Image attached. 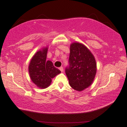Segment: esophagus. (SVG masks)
Wrapping results in <instances>:
<instances>
[{
	"instance_id": "esophagus-1",
	"label": "esophagus",
	"mask_w": 127,
	"mask_h": 127,
	"mask_svg": "<svg viewBox=\"0 0 127 127\" xmlns=\"http://www.w3.org/2000/svg\"><path fill=\"white\" fill-rule=\"evenodd\" d=\"M59 70H60L62 72H63V70H63V67H60V68H59Z\"/></svg>"
}]
</instances>
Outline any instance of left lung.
Instances as JSON below:
<instances>
[{
	"label": "left lung",
	"instance_id": "1",
	"mask_svg": "<svg viewBox=\"0 0 127 127\" xmlns=\"http://www.w3.org/2000/svg\"><path fill=\"white\" fill-rule=\"evenodd\" d=\"M68 62L65 71L71 87L78 91L89 87L97 70L95 59L90 50L83 44L74 42L70 45Z\"/></svg>",
	"mask_w": 127,
	"mask_h": 127
}]
</instances>
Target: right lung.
Returning a JSON list of instances; mask_svg holds the SVG:
<instances>
[{
  "label": "right lung",
  "mask_w": 127,
  "mask_h": 127,
  "mask_svg": "<svg viewBox=\"0 0 127 127\" xmlns=\"http://www.w3.org/2000/svg\"><path fill=\"white\" fill-rule=\"evenodd\" d=\"M48 47L39 50L33 55L28 66L30 78L39 88H48L52 82V78L61 71L53 65L50 60H46Z\"/></svg>",
  "instance_id": "obj_1"
}]
</instances>
